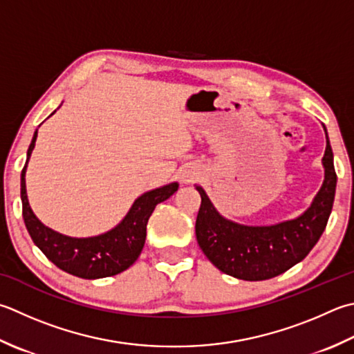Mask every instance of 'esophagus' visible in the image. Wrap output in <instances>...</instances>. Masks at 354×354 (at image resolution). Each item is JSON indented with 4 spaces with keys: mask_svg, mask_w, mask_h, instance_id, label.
Here are the masks:
<instances>
[{
    "mask_svg": "<svg viewBox=\"0 0 354 354\" xmlns=\"http://www.w3.org/2000/svg\"><path fill=\"white\" fill-rule=\"evenodd\" d=\"M181 179H183V183H185V184H189V183H193L196 179V175L195 173H192V171H185L184 175L181 176Z\"/></svg>",
    "mask_w": 354,
    "mask_h": 354,
    "instance_id": "34e87169",
    "label": "esophagus"
}]
</instances>
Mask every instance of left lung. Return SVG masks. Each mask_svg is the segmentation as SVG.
Masks as SVG:
<instances>
[{"instance_id":"left-lung-1","label":"left lung","mask_w":354,"mask_h":354,"mask_svg":"<svg viewBox=\"0 0 354 354\" xmlns=\"http://www.w3.org/2000/svg\"><path fill=\"white\" fill-rule=\"evenodd\" d=\"M322 164L325 179L310 209L299 218L268 227L241 225L223 218L198 185L196 239L212 264L233 278L266 281L306 258L319 241L333 209L336 171L328 136Z\"/></svg>"}]
</instances>
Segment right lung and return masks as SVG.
<instances>
[{
    "instance_id": "right-lung-1",
    "label": "right lung",
    "mask_w": 354,
    "mask_h": 354,
    "mask_svg": "<svg viewBox=\"0 0 354 354\" xmlns=\"http://www.w3.org/2000/svg\"><path fill=\"white\" fill-rule=\"evenodd\" d=\"M38 131L27 150V161L35 147ZM21 171V201L23 218L27 232L41 252L58 268L82 279H98L115 276L127 270L141 254L147 234V223L155 207L169 199L178 190V184L171 183L161 189L144 193L135 201L127 216L113 230L95 238L76 239L50 230L35 216L26 193V167Z\"/></svg>"
}]
</instances>
